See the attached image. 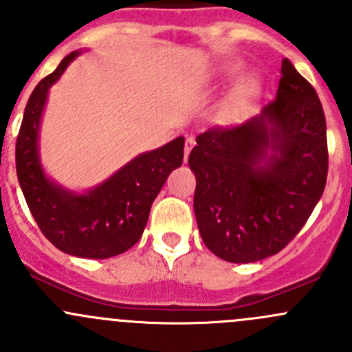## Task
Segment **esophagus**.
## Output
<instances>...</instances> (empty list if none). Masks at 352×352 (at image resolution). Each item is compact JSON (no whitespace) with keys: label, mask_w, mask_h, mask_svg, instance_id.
Wrapping results in <instances>:
<instances>
[{"label":"esophagus","mask_w":352,"mask_h":352,"mask_svg":"<svg viewBox=\"0 0 352 352\" xmlns=\"http://www.w3.org/2000/svg\"><path fill=\"white\" fill-rule=\"evenodd\" d=\"M194 144H196V141H194L192 136H187L186 138V146H184V160L187 162V158H189V153L190 150L194 148Z\"/></svg>","instance_id":"esophagus-1"}]
</instances>
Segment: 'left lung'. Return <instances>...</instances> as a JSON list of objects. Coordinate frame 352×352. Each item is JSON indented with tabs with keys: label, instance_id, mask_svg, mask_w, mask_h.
Masks as SVG:
<instances>
[{
	"label": "left lung",
	"instance_id": "8db88e82",
	"mask_svg": "<svg viewBox=\"0 0 352 352\" xmlns=\"http://www.w3.org/2000/svg\"><path fill=\"white\" fill-rule=\"evenodd\" d=\"M194 212L206 247L235 264L278 254L300 233L327 182L324 109L315 88L283 61L278 95L240 126L196 138ZM275 148L267 167L256 165Z\"/></svg>",
	"mask_w": 352,
	"mask_h": 352
}]
</instances>
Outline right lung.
Segmentation results:
<instances>
[{
	"instance_id": "1",
	"label": "right lung",
	"mask_w": 352,
	"mask_h": 352,
	"mask_svg": "<svg viewBox=\"0 0 352 352\" xmlns=\"http://www.w3.org/2000/svg\"><path fill=\"white\" fill-rule=\"evenodd\" d=\"M76 56H66L32 91L16 136V175L28 209L49 242L76 257L107 258L129 250L141 239L155 197L170 172L182 165L184 138L140 155L83 196L49 182L38 163V122L49 87Z\"/></svg>"
}]
</instances>
